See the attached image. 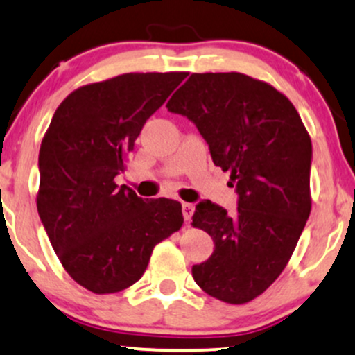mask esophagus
<instances>
[{
	"label": "esophagus",
	"instance_id": "1",
	"mask_svg": "<svg viewBox=\"0 0 355 355\" xmlns=\"http://www.w3.org/2000/svg\"><path fill=\"white\" fill-rule=\"evenodd\" d=\"M193 212H194V206L189 202H182V216H184V220H189L193 218Z\"/></svg>",
	"mask_w": 355,
	"mask_h": 355
}]
</instances>
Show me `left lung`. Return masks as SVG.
Wrapping results in <instances>:
<instances>
[{
    "mask_svg": "<svg viewBox=\"0 0 355 355\" xmlns=\"http://www.w3.org/2000/svg\"><path fill=\"white\" fill-rule=\"evenodd\" d=\"M166 107L193 121L237 193L232 216L207 199L196 206L193 226L214 241L193 266L196 284L227 304L252 301L284 270L309 219L311 137L284 94L241 73L191 74Z\"/></svg>",
    "mask_w": 355,
    "mask_h": 355,
    "instance_id": "1",
    "label": "left lung"
}]
</instances>
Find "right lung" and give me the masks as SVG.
Masks as SVG:
<instances>
[{"instance_id":"add662e5","label":"right lung","mask_w":355,"mask_h":355,"mask_svg":"<svg viewBox=\"0 0 355 355\" xmlns=\"http://www.w3.org/2000/svg\"><path fill=\"white\" fill-rule=\"evenodd\" d=\"M187 73H128L78 87L40 149L37 212L62 268L94 294L139 281L154 245L181 229V202L143 199L114 178Z\"/></svg>"}]
</instances>
